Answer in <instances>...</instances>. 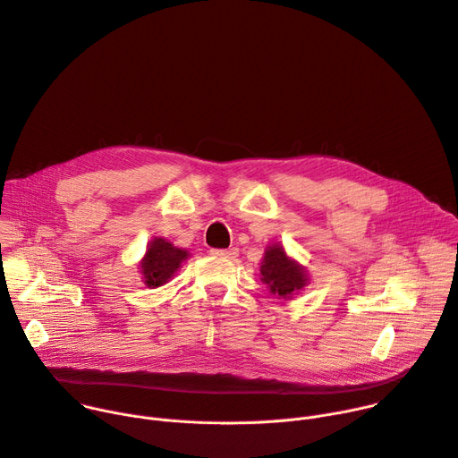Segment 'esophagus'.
<instances>
[{
  "label": "esophagus",
  "mask_w": 458,
  "mask_h": 458,
  "mask_svg": "<svg viewBox=\"0 0 458 458\" xmlns=\"http://www.w3.org/2000/svg\"><path fill=\"white\" fill-rule=\"evenodd\" d=\"M215 257H224V259H236L238 257V250L231 248V250H210Z\"/></svg>",
  "instance_id": "1"
}]
</instances>
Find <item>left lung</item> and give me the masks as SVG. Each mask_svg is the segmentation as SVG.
I'll use <instances>...</instances> for the list:
<instances>
[{
	"instance_id": "8db88e82",
	"label": "left lung",
	"mask_w": 458,
	"mask_h": 458,
	"mask_svg": "<svg viewBox=\"0 0 458 458\" xmlns=\"http://www.w3.org/2000/svg\"><path fill=\"white\" fill-rule=\"evenodd\" d=\"M260 280L278 299H290L308 284L310 278L306 269L286 255L283 245L273 243L264 253Z\"/></svg>"
}]
</instances>
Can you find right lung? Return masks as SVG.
<instances>
[{
    "instance_id": "1",
    "label": "right lung",
    "mask_w": 458,
    "mask_h": 458,
    "mask_svg": "<svg viewBox=\"0 0 458 458\" xmlns=\"http://www.w3.org/2000/svg\"><path fill=\"white\" fill-rule=\"evenodd\" d=\"M189 259V251L175 248L165 238H154L140 260V275L148 288H159L166 284L174 273L182 267V262Z\"/></svg>"
}]
</instances>
